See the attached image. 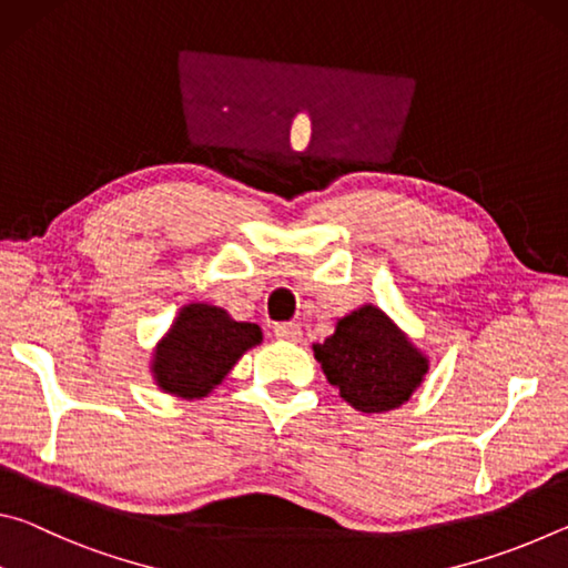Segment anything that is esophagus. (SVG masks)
Listing matches in <instances>:
<instances>
[{
	"label": "esophagus",
	"mask_w": 568,
	"mask_h": 568,
	"mask_svg": "<svg viewBox=\"0 0 568 568\" xmlns=\"http://www.w3.org/2000/svg\"><path fill=\"white\" fill-rule=\"evenodd\" d=\"M273 335L277 341H301V325L297 323H275L273 325Z\"/></svg>",
	"instance_id": "1"
}]
</instances>
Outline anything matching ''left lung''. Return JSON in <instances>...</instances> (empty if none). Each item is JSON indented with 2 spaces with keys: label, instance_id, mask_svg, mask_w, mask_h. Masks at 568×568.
I'll return each instance as SVG.
<instances>
[{
  "label": "left lung",
  "instance_id": "8db88e82",
  "mask_svg": "<svg viewBox=\"0 0 568 568\" xmlns=\"http://www.w3.org/2000/svg\"><path fill=\"white\" fill-rule=\"evenodd\" d=\"M313 351L331 386L363 413L398 408L428 373L426 355L376 305L345 315Z\"/></svg>",
  "mask_w": 568,
  "mask_h": 568
}]
</instances>
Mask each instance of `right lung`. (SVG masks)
I'll return each mask as SVG.
<instances>
[{"instance_id": "add662e5", "label": "right lung", "mask_w": 568, "mask_h": 568, "mask_svg": "<svg viewBox=\"0 0 568 568\" xmlns=\"http://www.w3.org/2000/svg\"><path fill=\"white\" fill-rule=\"evenodd\" d=\"M263 341L255 323H237L223 307L190 303L158 343L152 373L162 390L203 398L230 373L240 355Z\"/></svg>"}]
</instances>
